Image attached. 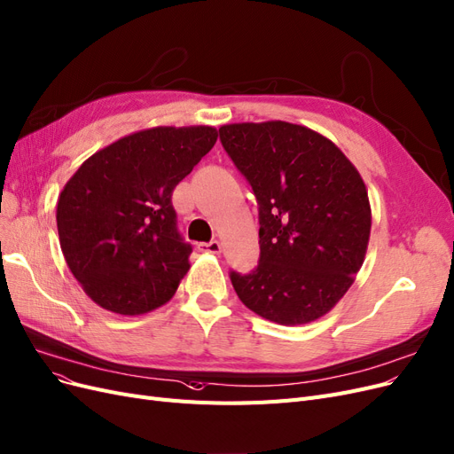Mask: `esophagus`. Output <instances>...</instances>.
<instances>
[{
	"label": "esophagus",
	"instance_id": "obj_1",
	"mask_svg": "<svg viewBox=\"0 0 454 454\" xmlns=\"http://www.w3.org/2000/svg\"><path fill=\"white\" fill-rule=\"evenodd\" d=\"M200 252H207V254H220L222 252V244L217 240H210V242H200L197 246Z\"/></svg>",
	"mask_w": 454,
	"mask_h": 454
}]
</instances>
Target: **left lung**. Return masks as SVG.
<instances>
[{"mask_svg":"<svg viewBox=\"0 0 454 454\" xmlns=\"http://www.w3.org/2000/svg\"><path fill=\"white\" fill-rule=\"evenodd\" d=\"M220 140L259 208V264L229 272L234 291L269 321L319 319L363 267L372 214L361 175L331 140L287 121L231 123Z\"/></svg>","mask_w":454,"mask_h":454,"instance_id":"1","label":"left lung"}]
</instances>
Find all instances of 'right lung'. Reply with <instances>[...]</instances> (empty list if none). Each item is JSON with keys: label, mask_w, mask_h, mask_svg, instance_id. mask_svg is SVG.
<instances>
[{"label": "right lung", "mask_w": 454, "mask_h": 454, "mask_svg": "<svg viewBox=\"0 0 454 454\" xmlns=\"http://www.w3.org/2000/svg\"><path fill=\"white\" fill-rule=\"evenodd\" d=\"M217 140V131L153 128L93 153L58 199L59 246L90 299L140 316L173 299L190 270L192 244L176 225L173 192Z\"/></svg>", "instance_id": "add662e5"}]
</instances>
